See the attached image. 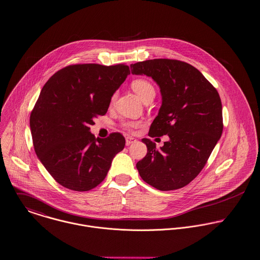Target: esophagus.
Wrapping results in <instances>:
<instances>
[{"instance_id":"obj_1","label":"esophagus","mask_w":260,"mask_h":260,"mask_svg":"<svg viewBox=\"0 0 260 260\" xmlns=\"http://www.w3.org/2000/svg\"><path fill=\"white\" fill-rule=\"evenodd\" d=\"M136 142V139H134V138H132V137H127L126 139H125V145L126 146H129V145H132L133 143H135Z\"/></svg>"}]
</instances>
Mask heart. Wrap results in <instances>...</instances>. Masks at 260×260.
<instances>
[{
    "label": "heart",
    "mask_w": 260,
    "mask_h": 260,
    "mask_svg": "<svg viewBox=\"0 0 260 260\" xmlns=\"http://www.w3.org/2000/svg\"><path fill=\"white\" fill-rule=\"evenodd\" d=\"M132 88L133 90L139 95V98L144 102L145 100H147L148 98H154L155 96V87L153 86V84L144 78H138L135 79L132 82ZM139 125V122L137 121H132V120H127L122 122V126L127 129V131H134L135 128H137Z\"/></svg>",
    "instance_id": "obj_1"
}]
</instances>
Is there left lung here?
<instances>
[{
  "label": "left lung",
  "instance_id": "obj_1",
  "mask_svg": "<svg viewBox=\"0 0 260 260\" xmlns=\"http://www.w3.org/2000/svg\"><path fill=\"white\" fill-rule=\"evenodd\" d=\"M132 73L152 77L161 106L149 136L168 135L160 150L143 139L148 153L137 162L142 179L160 191L187 186L202 171L223 131L222 104L216 88L189 63L153 59L131 65Z\"/></svg>",
  "mask_w": 260,
  "mask_h": 260
}]
</instances>
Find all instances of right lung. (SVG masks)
<instances>
[{
    "label": "right lung",
    "mask_w": 260,
    "mask_h": 260,
    "mask_svg": "<svg viewBox=\"0 0 260 260\" xmlns=\"http://www.w3.org/2000/svg\"><path fill=\"white\" fill-rule=\"evenodd\" d=\"M129 73L125 64H74L58 70L43 86L30 115L33 146L61 186L77 192L95 188L123 150L121 134L96 139L90 125L106 113L111 96Z\"/></svg>",
    "instance_id": "add662e5"
}]
</instances>
